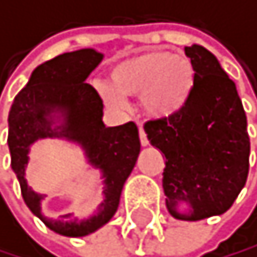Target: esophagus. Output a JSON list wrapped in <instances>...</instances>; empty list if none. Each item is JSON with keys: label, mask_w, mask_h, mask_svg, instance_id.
<instances>
[{"label": "esophagus", "mask_w": 257, "mask_h": 257, "mask_svg": "<svg viewBox=\"0 0 257 257\" xmlns=\"http://www.w3.org/2000/svg\"><path fill=\"white\" fill-rule=\"evenodd\" d=\"M139 139H141V146H147L149 144V139H147V134H146V131L142 130V127H139Z\"/></svg>", "instance_id": "1"}]
</instances>
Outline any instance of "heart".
Here are the masks:
<instances>
[{
    "label": "heart",
    "instance_id": "obj_1",
    "mask_svg": "<svg viewBox=\"0 0 257 257\" xmlns=\"http://www.w3.org/2000/svg\"><path fill=\"white\" fill-rule=\"evenodd\" d=\"M110 85L98 92L108 105L119 95H141V108L154 119H168L185 108L194 89V68L186 56L170 51H142L116 61L108 71Z\"/></svg>",
    "mask_w": 257,
    "mask_h": 257
}]
</instances>
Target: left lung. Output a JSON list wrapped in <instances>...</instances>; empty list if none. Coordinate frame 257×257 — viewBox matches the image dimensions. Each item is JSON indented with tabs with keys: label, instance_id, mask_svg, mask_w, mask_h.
Listing matches in <instances>:
<instances>
[{
	"label": "left lung",
	"instance_id": "obj_1",
	"mask_svg": "<svg viewBox=\"0 0 257 257\" xmlns=\"http://www.w3.org/2000/svg\"><path fill=\"white\" fill-rule=\"evenodd\" d=\"M185 53L194 68L191 97L178 115L147 121L144 131L165 155L168 212L196 222L227 212L235 202L248 178L249 136L236 85L217 58L201 45ZM181 207L188 209L183 213Z\"/></svg>",
	"mask_w": 257,
	"mask_h": 257
}]
</instances>
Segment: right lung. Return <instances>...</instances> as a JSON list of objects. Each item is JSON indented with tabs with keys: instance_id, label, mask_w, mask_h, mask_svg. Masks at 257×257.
<instances>
[{
	"instance_id": "right-lung-1",
	"label": "right lung",
	"mask_w": 257,
	"mask_h": 257,
	"mask_svg": "<svg viewBox=\"0 0 257 257\" xmlns=\"http://www.w3.org/2000/svg\"><path fill=\"white\" fill-rule=\"evenodd\" d=\"M102 60V53L82 48L45 61L34 69L9 110L8 146L24 202L50 230L64 236H85L111 220L141 152L138 126L130 121L106 127L102 98L85 82ZM47 137L76 142L84 149L89 163L102 172L104 201L93 216L79 219L74 214L50 217L43 214L41 202L46 196L27 185L25 167L30 146Z\"/></svg>"
}]
</instances>
